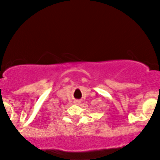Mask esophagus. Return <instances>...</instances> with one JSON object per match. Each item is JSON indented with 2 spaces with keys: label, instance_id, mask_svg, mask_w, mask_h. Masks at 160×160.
<instances>
[{
  "label": "esophagus",
  "instance_id": "34e87169",
  "mask_svg": "<svg viewBox=\"0 0 160 160\" xmlns=\"http://www.w3.org/2000/svg\"><path fill=\"white\" fill-rule=\"evenodd\" d=\"M80 102L81 101H79V100H75V101H74V103H75V104H79Z\"/></svg>",
  "mask_w": 160,
  "mask_h": 160
}]
</instances>
